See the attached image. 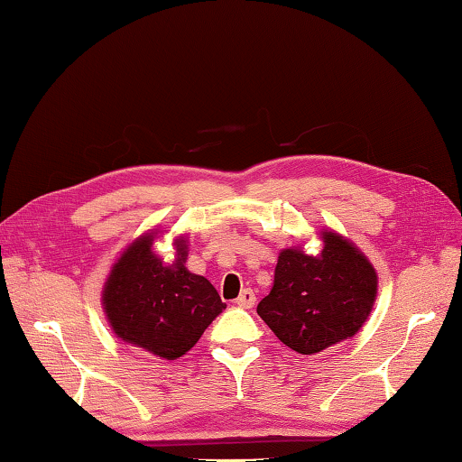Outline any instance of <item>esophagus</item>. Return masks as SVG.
Segmentation results:
<instances>
[{"mask_svg":"<svg viewBox=\"0 0 462 462\" xmlns=\"http://www.w3.org/2000/svg\"><path fill=\"white\" fill-rule=\"evenodd\" d=\"M236 304L239 306V309H254V304H255V294H254V290H249V288L241 290V294L237 296Z\"/></svg>","mask_w":462,"mask_h":462,"instance_id":"34e87169","label":"esophagus"}]
</instances>
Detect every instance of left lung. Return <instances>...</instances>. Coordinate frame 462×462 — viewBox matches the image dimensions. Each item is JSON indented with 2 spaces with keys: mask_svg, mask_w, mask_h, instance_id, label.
I'll use <instances>...</instances> for the list:
<instances>
[{
  "mask_svg": "<svg viewBox=\"0 0 462 462\" xmlns=\"http://www.w3.org/2000/svg\"><path fill=\"white\" fill-rule=\"evenodd\" d=\"M322 241L319 255L282 249L272 292L257 304L273 335L302 355L357 335L377 296V273L367 257L335 231H322Z\"/></svg>",
  "mask_w": 462,
  "mask_h": 462,
  "instance_id": "obj_1",
  "label": "left lung"
}]
</instances>
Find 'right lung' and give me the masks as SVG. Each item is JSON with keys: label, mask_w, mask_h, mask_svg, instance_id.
<instances>
[{"label": "right lung", "mask_w": 462, "mask_h": 462, "mask_svg": "<svg viewBox=\"0 0 462 462\" xmlns=\"http://www.w3.org/2000/svg\"><path fill=\"white\" fill-rule=\"evenodd\" d=\"M145 233L113 263L103 288V310L121 341L174 361L190 351L226 304L207 278L186 270L189 245L174 239L176 257L164 263Z\"/></svg>", "instance_id": "obj_1"}]
</instances>
